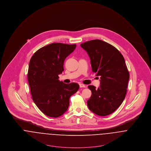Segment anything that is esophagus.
Here are the masks:
<instances>
[{"instance_id":"esophagus-1","label":"esophagus","mask_w":151,"mask_h":151,"mask_svg":"<svg viewBox=\"0 0 151 151\" xmlns=\"http://www.w3.org/2000/svg\"><path fill=\"white\" fill-rule=\"evenodd\" d=\"M80 88H86V86L83 84H80Z\"/></svg>"}]
</instances>
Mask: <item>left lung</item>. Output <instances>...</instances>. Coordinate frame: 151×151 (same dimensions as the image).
Instances as JSON below:
<instances>
[{"label": "left lung", "mask_w": 151, "mask_h": 151, "mask_svg": "<svg viewBox=\"0 0 151 151\" xmlns=\"http://www.w3.org/2000/svg\"><path fill=\"white\" fill-rule=\"evenodd\" d=\"M91 60L92 71L101 77V86H89L92 95L88 107L97 115L114 112L123 102L129 80V72L122 53L111 45L99 40L81 43Z\"/></svg>", "instance_id": "obj_1"}]
</instances>
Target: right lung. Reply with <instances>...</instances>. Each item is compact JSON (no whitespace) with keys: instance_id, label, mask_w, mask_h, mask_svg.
<instances>
[{"instance_id":"obj_1","label":"right lung","mask_w":151,"mask_h":151,"mask_svg":"<svg viewBox=\"0 0 151 151\" xmlns=\"http://www.w3.org/2000/svg\"><path fill=\"white\" fill-rule=\"evenodd\" d=\"M76 45L53 43L38 49L30 59L28 81L34 102L45 115L58 117L67 111L70 96L79 89L77 83L59 80L65 59Z\"/></svg>"}]
</instances>
